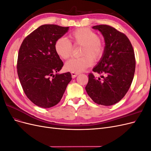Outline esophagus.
Instances as JSON below:
<instances>
[{"label": "esophagus", "instance_id": "34e87169", "mask_svg": "<svg viewBox=\"0 0 151 151\" xmlns=\"http://www.w3.org/2000/svg\"><path fill=\"white\" fill-rule=\"evenodd\" d=\"M71 75H72V78H75V77H76L77 76H78V74L75 72H71Z\"/></svg>", "mask_w": 151, "mask_h": 151}]
</instances>
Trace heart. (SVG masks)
<instances>
[{
  "label": "heart",
  "instance_id": "heart-1",
  "mask_svg": "<svg viewBox=\"0 0 151 151\" xmlns=\"http://www.w3.org/2000/svg\"><path fill=\"white\" fill-rule=\"evenodd\" d=\"M68 38L70 42L64 38H60L56 41L55 50L57 54L63 59L69 58L72 43L75 45H81L80 54L83 56L67 61L65 70L75 73L83 72L92 65L93 60L97 61L101 58L104 50L103 40L92 30L86 28L77 29L70 33Z\"/></svg>",
  "mask_w": 151,
  "mask_h": 151
}]
</instances>
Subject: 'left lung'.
I'll list each match as a JSON object with an SVG mask.
<instances>
[{
    "mask_svg": "<svg viewBox=\"0 0 151 151\" xmlns=\"http://www.w3.org/2000/svg\"><path fill=\"white\" fill-rule=\"evenodd\" d=\"M92 28L100 31L105 42L103 55L93 70L104 76H101V79L91 73L85 89L94 103L111 106L125 96L133 81L134 49L127 36L111 26L102 24Z\"/></svg>",
    "mask_w": 151,
    "mask_h": 151,
    "instance_id": "1",
    "label": "left lung"
}]
</instances>
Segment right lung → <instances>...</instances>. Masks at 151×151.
Returning a JSON list of instances; mask_svg holds the SVG:
<instances>
[{
    "label": "right lung",
    "mask_w": 151,
    "mask_h": 151,
    "mask_svg": "<svg viewBox=\"0 0 151 151\" xmlns=\"http://www.w3.org/2000/svg\"><path fill=\"white\" fill-rule=\"evenodd\" d=\"M68 29L55 24L42 25L26 37L21 45L18 77L26 96L36 106L48 108L57 104L72 80L70 72L58 73L63 63L55 50L56 41Z\"/></svg>",
    "instance_id": "obj_1"
}]
</instances>
